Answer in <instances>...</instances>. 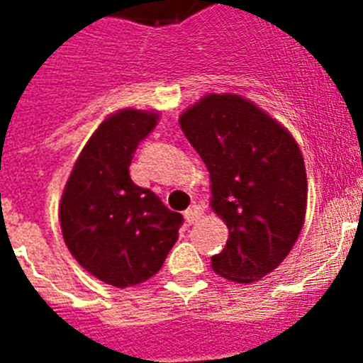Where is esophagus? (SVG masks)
<instances>
[{
	"label": "esophagus",
	"mask_w": 363,
	"mask_h": 363,
	"mask_svg": "<svg viewBox=\"0 0 363 363\" xmlns=\"http://www.w3.org/2000/svg\"><path fill=\"white\" fill-rule=\"evenodd\" d=\"M199 216H201V207H199V205H192V207H188V209L184 211V218H186L188 226L196 224Z\"/></svg>",
	"instance_id": "obj_1"
}]
</instances>
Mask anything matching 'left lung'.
I'll return each mask as SVG.
<instances>
[{
    "instance_id": "1",
    "label": "left lung",
    "mask_w": 363,
    "mask_h": 363,
    "mask_svg": "<svg viewBox=\"0 0 363 363\" xmlns=\"http://www.w3.org/2000/svg\"><path fill=\"white\" fill-rule=\"evenodd\" d=\"M181 128L211 173V207L230 230L213 269L235 282L259 281L298 241L307 175L294 137L233 94H211L182 113Z\"/></svg>"
}]
</instances>
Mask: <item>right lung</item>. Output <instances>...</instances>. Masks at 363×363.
<instances>
[{
	"instance_id": "add662e5",
	"label": "right lung",
	"mask_w": 363,
	"mask_h": 363,
	"mask_svg": "<svg viewBox=\"0 0 363 363\" xmlns=\"http://www.w3.org/2000/svg\"><path fill=\"white\" fill-rule=\"evenodd\" d=\"M156 118L135 109L109 116L77 158L60 203L69 252L111 286H135L156 275L184 222L130 177L131 158Z\"/></svg>"
}]
</instances>
